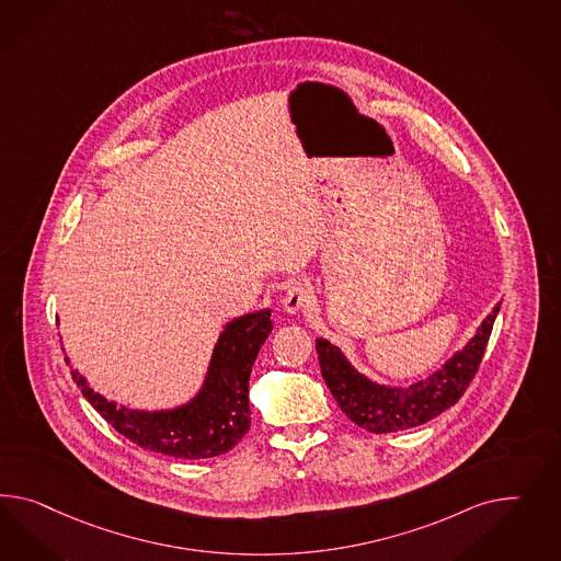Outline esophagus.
Returning a JSON list of instances; mask_svg holds the SVG:
<instances>
[{
  "mask_svg": "<svg viewBox=\"0 0 561 561\" xmlns=\"http://www.w3.org/2000/svg\"><path fill=\"white\" fill-rule=\"evenodd\" d=\"M310 302H312V289L308 288L302 282H298V284H294L288 289V294H286V298H284L282 304H284V310L288 314H296V312L302 310L304 306H308Z\"/></svg>",
  "mask_w": 561,
  "mask_h": 561,
  "instance_id": "obj_1",
  "label": "esophagus"
}]
</instances>
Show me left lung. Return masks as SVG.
<instances>
[{
	"label": "left lung",
	"instance_id": "1",
	"mask_svg": "<svg viewBox=\"0 0 561 561\" xmlns=\"http://www.w3.org/2000/svg\"><path fill=\"white\" fill-rule=\"evenodd\" d=\"M500 302L478 327L476 334L428 378L402 386H383L357 371L341 348L317 339L320 374L339 409L369 433H394L428 423L454 407L470 386L482 362L488 339L499 314Z\"/></svg>",
	"mask_w": 561,
	"mask_h": 561
}]
</instances>
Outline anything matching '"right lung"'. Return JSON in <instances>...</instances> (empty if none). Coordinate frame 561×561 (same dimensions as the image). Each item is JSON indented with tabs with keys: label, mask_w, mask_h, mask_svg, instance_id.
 <instances>
[{
	"label": "right lung",
	"mask_w": 561,
	"mask_h": 561,
	"mask_svg": "<svg viewBox=\"0 0 561 561\" xmlns=\"http://www.w3.org/2000/svg\"><path fill=\"white\" fill-rule=\"evenodd\" d=\"M272 331L270 308L227 322L199 392L175 409L118 407L95 392L79 369H71V376L91 407L138 447L178 459L216 457L230 451L249 431V376Z\"/></svg>",
	"instance_id": "right-lung-1"
}]
</instances>
